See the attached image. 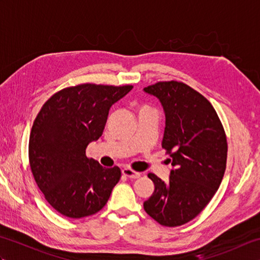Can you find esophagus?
Returning <instances> with one entry per match:
<instances>
[{"label":"esophagus","mask_w":260,"mask_h":260,"mask_svg":"<svg viewBox=\"0 0 260 260\" xmlns=\"http://www.w3.org/2000/svg\"><path fill=\"white\" fill-rule=\"evenodd\" d=\"M121 173H123L125 176H127V178H129V179H139L141 176V174L139 172H136V171L132 170L129 168H125V169L121 170Z\"/></svg>","instance_id":"1"}]
</instances>
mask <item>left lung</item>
Instances as JSON below:
<instances>
[{
	"mask_svg": "<svg viewBox=\"0 0 260 260\" xmlns=\"http://www.w3.org/2000/svg\"><path fill=\"white\" fill-rule=\"evenodd\" d=\"M144 91L163 106L162 147L173 167L168 182L147 174L155 189L144 210L159 224L176 227L194 219L219 189L227 164V137L212 105L190 86L159 81Z\"/></svg>",
	"mask_w": 260,
	"mask_h": 260,
	"instance_id": "obj_1",
	"label": "left lung"
}]
</instances>
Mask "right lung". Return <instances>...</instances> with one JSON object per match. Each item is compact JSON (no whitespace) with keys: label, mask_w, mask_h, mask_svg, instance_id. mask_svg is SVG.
<instances>
[{"label":"right lung","mask_w":260,"mask_h":260,"mask_svg":"<svg viewBox=\"0 0 260 260\" xmlns=\"http://www.w3.org/2000/svg\"><path fill=\"white\" fill-rule=\"evenodd\" d=\"M133 86L81 84L54 93L33 123L29 162L49 204L69 218L95 214L107 203L120 169L88 158L86 148L102 136L110 107Z\"/></svg>","instance_id":"add662e5"}]
</instances>
